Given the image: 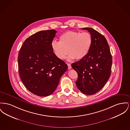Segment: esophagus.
Instances as JSON below:
<instances>
[{
    "mask_svg": "<svg viewBox=\"0 0 130 130\" xmlns=\"http://www.w3.org/2000/svg\"><path fill=\"white\" fill-rule=\"evenodd\" d=\"M67 65H68V69L70 70V69L72 68V67H71V65L69 63H67Z\"/></svg>",
    "mask_w": 130,
    "mask_h": 130,
    "instance_id": "1",
    "label": "esophagus"
}]
</instances>
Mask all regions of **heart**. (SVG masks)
Listing matches in <instances>:
<instances>
[{"label": "heart", "mask_w": 130, "mask_h": 130, "mask_svg": "<svg viewBox=\"0 0 130 130\" xmlns=\"http://www.w3.org/2000/svg\"><path fill=\"white\" fill-rule=\"evenodd\" d=\"M59 42L54 41L52 47L54 54L60 59H63L68 54L69 60L83 59L88 53L91 46L92 39L87 32H79L68 31L62 34Z\"/></svg>", "instance_id": "obj_1"}]
</instances>
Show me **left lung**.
<instances>
[{
	"mask_svg": "<svg viewBox=\"0 0 130 130\" xmlns=\"http://www.w3.org/2000/svg\"><path fill=\"white\" fill-rule=\"evenodd\" d=\"M90 33L91 46L87 54L72 64L77 73L78 89L86 95H93L104 86L110 76L112 56L105 37L92 28H83Z\"/></svg>",
	"mask_w": 130,
	"mask_h": 130,
	"instance_id": "left-lung-1",
	"label": "left lung"
}]
</instances>
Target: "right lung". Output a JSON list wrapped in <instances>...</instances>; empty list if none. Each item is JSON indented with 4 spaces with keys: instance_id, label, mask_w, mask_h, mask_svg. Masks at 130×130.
<instances>
[{
    "instance_id": "add662e5",
    "label": "right lung",
    "mask_w": 130,
    "mask_h": 130,
    "mask_svg": "<svg viewBox=\"0 0 130 130\" xmlns=\"http://www.w3.org/2000/svg\"><path fill=\"white\" fill-rule=\"evenodd\" d=\"M57 31L43 30L26 39L18 55L19 73L25 87L41 97L51 95L67 70V65L57 58L52 47Z\"/></svg>"
}]
</instances>
